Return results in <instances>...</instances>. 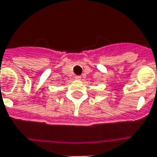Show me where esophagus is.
Returning <instances> with one entry per match:
<instances>
[{
	"label": "esophagus",
	"mask_w": 157,
	"mask_h": 157,
	"mask_svg": "<svg viewBox=\"0 0 157 157\" xmlns=\"http://www.w3.org/2000/svg\"><path fill=\"white\" fill-rule=\"evenodd\" d=\"M75 79L80 80L81 79V76H75Z\"/></svg>",
	"instance_id": "obj_1"
}]
</instances>
